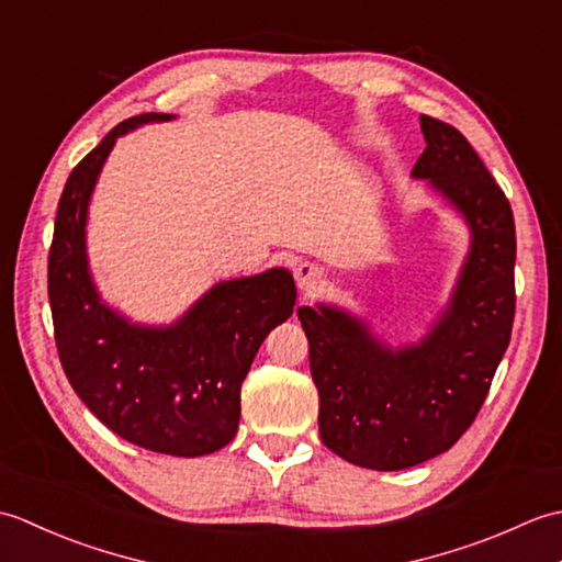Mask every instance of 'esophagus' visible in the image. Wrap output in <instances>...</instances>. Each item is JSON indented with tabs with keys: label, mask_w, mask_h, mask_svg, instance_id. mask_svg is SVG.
I'll return each mask as SVG.
<instances>
[{
	"label": "esophagus",
	"mask_w": 562,
	"mask_h": 562,
	"mask_svg": "<svg viewBox=\"0 0 562 562\" xmlns=\"http://www.w3.org/2000/svg\"><path fill=\"white\" fill-rule=\"evenodd\" d=\"M294 280L300 284V290L316 292L321 288V282H324V272H321V268H316L314 262H300V266L294 268Z\"/></svg>",
	"instance_id": "1"
}]
</instances>
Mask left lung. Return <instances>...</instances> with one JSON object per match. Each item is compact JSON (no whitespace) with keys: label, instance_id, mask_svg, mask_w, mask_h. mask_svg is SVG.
I'll return each instance as SVG.
<instances>
[{"label":"left lung","instance_id":"1","mask_svg":"<svg viewBox=\"0 0 562 562\" xmlns=\"http://www.w3.org/2000/svg\"><path fill=\"white\" fill-rule=\"evenodd\" d=\"M427 147L411 176L427 181L469 229L449 302L417 342L391 345L342 306L296 308L318 389V432L340 459L403 471L435 459L471 427L515 321V217L459 130L420 115Z\"/></svg>","mask_w":562,"mask_h":562}]
</instances>
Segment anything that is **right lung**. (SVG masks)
<instances>
[{
    "label": "right lung",
    "instance_id": "1",
    "mask_svg": "<svg viewBox=\"0 0 562 562\" xmlns=\"http://www.w3.org/2000/svg\"><path fill=\"white\" fill-rule=\"evenodd\" d=\"M173 117H130L69 173L47 258V296L59 362L83 405L137 447L205 457L234 439L241 381L268 333L292 316L296 288L284 268L222 280L164 326L137 324L103 300L87 250L93 188L117 139Z\"/></svg>",
    "mask_w": 562,
    "mask_h": 562
}]
</instances>
